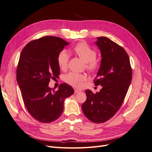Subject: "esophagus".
Instances as JSON below:
<instances>
[{
    "mask_svg": "<svg viewBox=\"0 0 152 152\" xmlns=\"http://www.w3.org/2000/svg\"><path fill=\"white\" fill-rule=\"evenodd\" d=\"M80 92H81V91L80 89H75V93H80Z\"/></svg>",
    "mask_w": 152,
    "mask_h": 152,
    "instance_id": "obj_1",
    "label": "esophagus"
}]
</instances>
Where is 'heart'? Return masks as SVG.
<instances>
[{
  "label": "heart",
  "instance_id": "b5f03b06",
  "mask_svg": "<svg viewBox=\"0 0 152 152\" xmlns=\"http://www.w3.org/2000/svg\"><path fill=\"white\" fill-rule=\"evenodd\" d=\"M72 52L86 62V67L88 71L94 73L97 72L100 68V62L96 59V50L90 47L86 42H80L72 48ZM69 56L65 50L59 53L57 57V62L59 68L65 70L67 68ZM86 80V75L83 73L70 72L65 77V81L70 85L80 87Z\"/></svg>",
  "mask_w": 152,
  "mask_h": 152
}]
</instances>
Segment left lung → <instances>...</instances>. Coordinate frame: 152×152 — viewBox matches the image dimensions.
<instances>
[{
	"label": "left lung",
	"mask_w": 152,
	"mask_h": 152,
	"mask_svg": "<svg viewBox=\"0 0 152 152\" xmlns=\"http://www.w3.org/2000/svg\"><path fill=\"white\" fill-rule=\"evenodd\" d=\"M96 42L102 54V62L96 86H102L98 93L86 90L87 99L82 109L86 117L95 123H103L115 114L122 104L132 80L129 58L124 49L105 37Z\"/></svg>",
	"instance_id": "1"
}]
</instances>
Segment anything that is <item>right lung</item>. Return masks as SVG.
Masks as SVG:
<instances>
[{
	"label": "right lung",
	"instance_id": "add662e5",
	"mask_svg": "<svg viewBox=\"0 0 152 152\" xmlns=\"http://www.w3.org/2000/svg\"><path fill=\"white\" fill-rule=\"evenodd\" d=\"M68 42L53 36H44L27 44L20 54L16 79L25 107L31 115L42 123L56 121L63 113L65 98L74 93L66 83L55 91L48 86L60 69L57 57Z\"/></svg>",
	"mask_w": 152,
	"mask_h": 152
}]
</instances>
